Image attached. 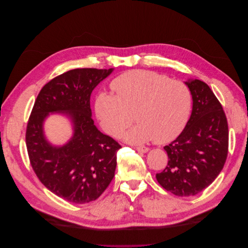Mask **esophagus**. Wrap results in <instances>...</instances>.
I'll use <instances>...</instances> for the list:
<instances>
[{"label": "esophagus", "mask_w": 248, "mask_h": 248, "mask_svg": "<svg viewBox=\"0 0 248 248\" xmlns=\"http://www.w3.org/2000/svg\"><path fill=\"white\" fill-rule=\"evenodd\" d=\"M137 150L140 153H147L149 151V148H147V147H137Z\"/></svg>", "instance_id": "esophagus-1"}]
</instances>
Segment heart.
Masks as SVG:
<instances>
[{
  "label": "heart",
  "mask_w": 248,
  "mask_h": 248,
  "mask_svg": "<svg viewBox=\"0 0 248 248\" xmlns=\"http://www.w3.org/2000/svg\"><path fill=\"white\" fill-rule=\"evenodd\" d=\"M115 95L99 93L95 112L103 130L118 138L134 120L138 124L124 134L131 144L153 140L166 144L176 139L188 121L191 110L189 88L180 80L155 72L133 70L111 82Z\"/></svg>",
  "instance_id": "obj_1"
}]
</instances>
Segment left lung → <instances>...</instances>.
Here are the masks:
<instances>
[{"label": "left lung", "instance_id": "left-lung-1", "mask_svg": "<svg viewBox=\"0 0 248 248\" xmlns=\"http://www.w3.org/2000/svg\"><path fill=\"white\" fill-rule=\"evenodd\" d=\"M192 96L190 118L181 134L163 149L167 168L156 179L178 197L196 196L211 184L228 156L229 128L221 104L206 82L187 79Z\"/></svg>", "mask_w": 248, "mask_h": 248}]
</instances>
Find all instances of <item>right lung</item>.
Segmentation results:
<instances>
[{
    "label": "right lung",
    "mask_w": 248,
    "mask_h": 248,
    "mask_svg": "<svg viewBox=\"0 0 248 248\" xmlns=\"http://www.w3.org/2000/svg\"><path fill=\"white\" fill-rule=\"evenodd\" d=\"M112 71L81 68L55 78L41 89L29 119L26 144L35 174L48 190L74 204L98 199L115 176L121 146L98 130L90 108L92 91ZM54 113L68 117L73 126L64 145L51 144L44 132Z\"/></svg>",
    "instance_id": "right-lung-1"
}]
</instances>
